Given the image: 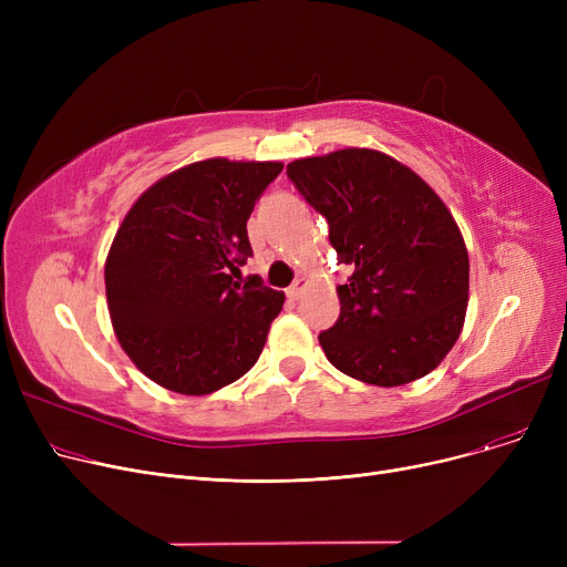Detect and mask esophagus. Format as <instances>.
Returning <instances> with one entry per match:
<instances>
[{
	"label": "esophagus",
	"instance_id": "obj_1",
	"mask_svg": "<svg viewBox=\"0 0 567 567\" xmlns=\"http://www.w3.org/2000/svg\"><path fill=\"white\" fill-rule=\"evenodd\" d=\"M306 289H308V280H306V278H296V280L289 285L287 296H289V299H299V296H301Z\"/></svg>",
	"mask_w": 567,
	"mask_h": 567
}]
</instances>
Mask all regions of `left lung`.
Instances as JSON below:
<instances>
[{
    "instance_id": "left-lung-1",
    "label": "left lung",
    "mask_w": 567,
    "mask_h": 567,
    "mask_svg": "<svg viewBox=\"0 0 567 567\" xmlns=\"http://www.w3.org/2000/svg\"><path fill=\"white\" fill-rule=\"evenodd\" d=\"M287 176L329 220L340 317L319 344L340 372L404 385L430 374L457 342L468 306V252L441 197L389 154L349 146L299 158Z\"/></svg>"
}]
</instances>
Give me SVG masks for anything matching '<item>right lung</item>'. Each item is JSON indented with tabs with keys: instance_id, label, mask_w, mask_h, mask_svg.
Here are the masks:
<instances>
[{
	"instance_id": "obj_1",
	"label": "right lung",
	"mask_w": 567,
	"mask_h": 567,
	"mask_svg": "<svg viewBox=\"0 0 567 567\" xmlns=\"http://www.w3.org/2000/svg\"><path fill=\"white\" fill-rule=\"evenodd\" d=\"M276 161L206 158L158 178L131 206L105 259L114 336L135 368L182 395H208L259 359L285 293L257 276L248 218Z\"/></svg>"
}]
</instances>
